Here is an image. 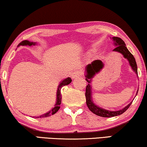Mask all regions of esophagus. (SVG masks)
<instances>
[{
  "label": "esophagus",
  "instance_id": "34e87169",
  "mask_svg": "<svg viewBox=\"0 0 147 147\" xmlns=\"http://www.w3.org/2000/svg\"><path fill=\"white\" fill-rule=\"evenodd\" d=\"M82 72H81L80 71H75L71 74V77L73 79H74V78H77L79 76L82 75Z\"/></svg>",
  "mask_w": 147,
  "mask_h": 147
}]
</instances>
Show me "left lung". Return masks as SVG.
<instances>
[{"label": "left lung", "instance_id": "left-lung-1", "mask_svg": "<svg viewBox=\"0 0 147 147\" xmlns=\"http://www.w3.org/2000/svg\"><path fill=\"white\" fill-rule=\"evenodd\" d=\"M112 40L113 41V44L116 46L115 48L113 50V51L118 52L121 53L125 59L129 61L130 67L133 71L135 72V74H137V76L138 77V73H137V66L136 61L135 59L132 54L131 53L130 51H129L127 48L126 47L125 43L122 40L121 38H117V37H113L111 38ZM104 66V63L102 62L101 60H94L90 64H88L86 67V71H85V77H86V80L87 81L88 84L86 88V93H85V96H86V105L88 108H89L92 112L94 113V114L97 115L98 116L103 117H114V116H117L123 113L127 109L129 106H131V103L130 102L127 106L117 111H111L108 110L104 108H102L101 107L98 106L94 104L92 99V80L94 76H95L96 74L100 73V71H102L103 67ZM137 90L136 96L138 93Z\"/></svg>", "mask_w": 147, "mask_h": 147}]
</instances>
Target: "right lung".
I'll use <instances>...</instances> for the list:
<instances>
[{"mask_svg":"<svg viewBox=\"0 0 147 147\" xmlns=\"http://www.w3.org/2000/svg\"><path fill=\"white\" fill-rule=\"evenodd\" d=\"M37 43L36 42H33V41H30L28 40H24L22 41L20 43H19V45H18V47L19 46H32V45H36ZM72 82L71 78L70 77L66 78L65 79H63L61 80L59 84V86L57 88V98H56V102L53 108L51 110H49L48 112L44 113V114L39 115V116H36V117H34L35 118H42V117H49V116L53 115L55 113L57 112V111L60 108V105L61 104V99H62V96H61V88L64 86H66V85L69 84L70 83Z\"/></svg>","mask_w":147,"mask_h":147,"instance_id":"1","label":"right lung"}]
</instances>
